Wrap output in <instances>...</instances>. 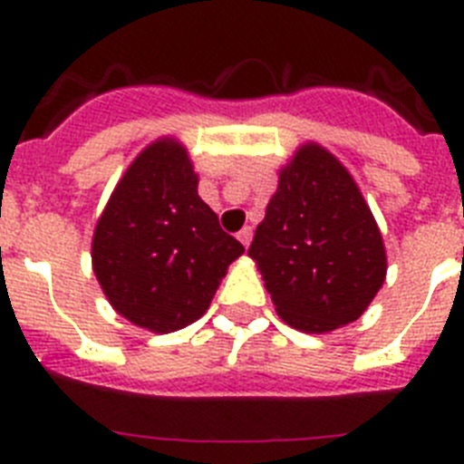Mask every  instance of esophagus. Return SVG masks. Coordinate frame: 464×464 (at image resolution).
<instances>
[{"mask_svg":"<svg viewBox=\"0 0 464 464\" xmlns=\"http://www.w3.org/2000/svg\"><path fill=\"white\" fill-rule=\"evenodd\" d=\"M237 239H239L241 244H244L246 248H248V246H251V239H253V227L239 229V235H237Z\"/></svg>","mask_w":464,"mask_h":464,"instance_id":"esophagus-1","label":"esophagus"}]
</instances>
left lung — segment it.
<instances>
[{"label":"left lung","instance_id":"1","mask_svg":"<svg viewBox=\"0 0 464 464\" xmlns=\"http://www.w3.org/2000/svg\"><path fill=\"white\" fill-rule=\"evenodd\" d=\"M248 256L276 314L306 334L358 321L388 272L370 204L351 171L315 141L302 143L278 169Z\"/></svg>","mask_w":464,"mask_h":464}]
</instances>
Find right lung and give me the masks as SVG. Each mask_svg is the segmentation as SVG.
Here are the masks:
<instances>
[{
	"mask_svg": "<svg viewBox=\"0 0 464 464\" xmlns=\"http://www.w3.org/2000/svg\"><path fill=\"white\" fill-rule=\"evenodd\" d=\"M197 186L186 146L160 137L127 167L94 225L92 272L109 304L155 334L199 321L244 253Z\"/></svg>",
	"mask_w": 464,
	"mask_h": 464,
	"instance_id": "obj_1",
	"label": "right lung"
}]
</instances>
